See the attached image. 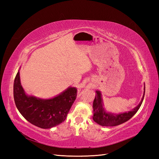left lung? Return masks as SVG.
I'll list each match as a JSON object with an SVG mask.
<instances>
[{
  "label": "left lung",
  "mask_w": 159,
  "mask_h": 159,
  "mask_svg": "<svg viewBox=\"0 0 159 159\" xmlns=\"http://www.w3.org/2000/svg\"><path fill=\"white\" fill-rule=\"evenodd\" d=\"M96 97L93 102V121L102 126H115L123 124L128 120H129L137 112V111L139 109L144 98L145 87L143 98L140 103L138 104V106L134 108L132 111H128V112L119 114L107 113L103 107L102 98L100 92V91H96Z\"/></svg>",
  "instance_id": "left-lung-1"
}]
</instances>
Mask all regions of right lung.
Listing matches in <instances>:
<instances>
[{
	"mask_svg": "<svg viewBox=\"0 0 159 159\" xmlns=\"http://www.w3.org/2000/svg\"><path fill=\"white\" fill-rule=\"evenodd\" d=\"M76 96V88L72 87L50 99L26 95L20 83L19 72L13 83V97L19 112L30 123L44 129L64 121Z\"/></svg>",
	"mask_w": 159,
	"mask_h": 159,
	"instance_id": "obj_1",
	"label": "right lung"
}]
</instances>
